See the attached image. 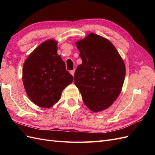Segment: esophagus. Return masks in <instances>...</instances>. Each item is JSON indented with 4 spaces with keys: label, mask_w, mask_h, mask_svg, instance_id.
Masks as SVG:
<instances>
[{
    "label": "esophagus",
    "mask_w": 155,
    "mask_h": 155,
    "mask_svg": "<svg viewBox=\"0 0 155 155\" xmlns=\"http://www.w3.org/2000/svg\"><path fill=\"white\" fill-rule=\"evenodd\" d=\"M70 74H71L72 75V76H74V72H75V69H74V70H70Z\"/></svg>",
    "instance_id": "obj_1"
}]
</instances>
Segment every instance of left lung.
Wrapping results in <instances>:
<instances>
[{"label":"left lung","mask_w":155,"mask_h":155,"mask_svg":"<svg viewBox=\"0 0 155 155\" xmlns=\"http://www.w3.org/2000/svg\"><path fill=\"white\" fill-rule=\"evenodd\" d=\"M76 46L83 62L75 72V85L89 109L105 110L113 104L122 88L124 61L109 40L93 33L78 41Z\"/></svg>","instance_id":"1"}]
</instances>
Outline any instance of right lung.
Listing matches in <instances>:
<instances>
[{
	"label": "right lung",
	"instance_id": "right-lung-1",
	"mask_svg": "<svg viewBox=\"0 0 155 155\" xmlns=\"http://www.w3.org/2000/svg\"><path fill=\"white\" fill-rule=\"evenodd\" d=\"M58 43L48 40L41 44L26 59L22 81L30 100L37 105L50 108L61 97L74 78L58 54Z\"/></svg>",
	"mask_w": 155,
	"mask_h": 155
}]
</instances>
